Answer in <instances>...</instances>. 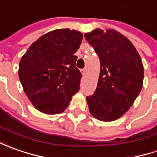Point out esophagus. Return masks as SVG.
<instances>
[{
  "mask_svg": "<svg viewBox=\"0 0 157 157\" xmlns=\"http://www.w3.org/2000/svg\"><path fill=\"white\" fill-rule=\"evenodd\" d=\"M81 73H82V75H83V76L86 75V69L85 68V69L81 70Z\"/></svg>",
  "mask_w": 157,
  "mask_h": 157,
  "instance_id": "esophagus-1",
  "label": "esophagus"
}]
</instances>
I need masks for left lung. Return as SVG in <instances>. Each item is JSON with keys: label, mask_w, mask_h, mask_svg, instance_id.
Wrapping results in <instances>:
<instances>
[{"label": "left lung", "mask_w": 157, "mask_h": 157, "mask_svg": "<svg viewBox=\"0 0 157 157\" xmlns=\"http://www.w3.org/2000/svg\"><path fill=\"white\" fill-rule=\"evenodd\" d=\"M85 37L100 62L97 88L86 97L89 111L101 121H115L129 109L142 90V58L129 40L114 29H95Z\"/></svg>", "instance_id": "obj_1"}]
</instances>
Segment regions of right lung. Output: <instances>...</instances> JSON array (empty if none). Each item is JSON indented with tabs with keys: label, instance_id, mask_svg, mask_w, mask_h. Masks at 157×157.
<instances>
[{
	"label": "right lung",
	"instance_id": "add662e5",
	"mask_svg": "<svg viewBox=\"0 0 157 157\" xmlns=\"http://www.w3.org/2000/svg\"><path fill=\"white\" fill-rule=\"evenodd\" d=\"M81 32L59 29L42 36L21 57L18 75L29 100L46 114H57L79 90L82 74L76 67Z\"/></svg>",
	"mask_w": 157,
	"mask_h": 157
}]
</instances>
